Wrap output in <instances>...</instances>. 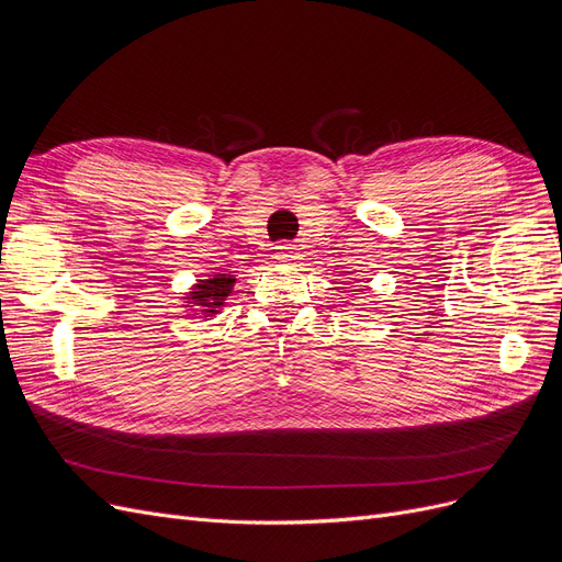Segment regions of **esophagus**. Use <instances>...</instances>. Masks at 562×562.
Listing matches in <instances>:
<instances>
[{
    "instance_id": "esophagus-1",
    "label": "esophagus",
    "mask_w": 562,
    "mask_h": 562,
    "mask_svg": "<svg viewBox=\"0 0 562 562\" xmlns=\"http://www.w3.org/2000/svg\"><path fill=\"white\" fill-rule=\"evenodd\" d=\"M295 258H297V246H295V244L283 241V244L277 246L274 260H279V262H291V260H295Z\"/></svg>"
}]
</instances>
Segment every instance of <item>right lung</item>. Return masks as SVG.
I'll return each instance as SVG.
<instances>
[{"label":"right lung","instance_id":"right-lung-1","mask_svg":"<svg viewBox=\"0 0 562 562\" xmlns=\"http://www.w3.org/2000/svg\"><path fill=\"white\" fill-rule=\"evenodd\" d=\"M232 285H234V279H232V277L220 274V277H215V279H211V281L199 283L194 295H192V300H196V302H201V304H206V310H203L206 314H215L217 307H223V300L229 295Z\"/></svg>","mask_w":562,"mask_h":562}]
</instances>
